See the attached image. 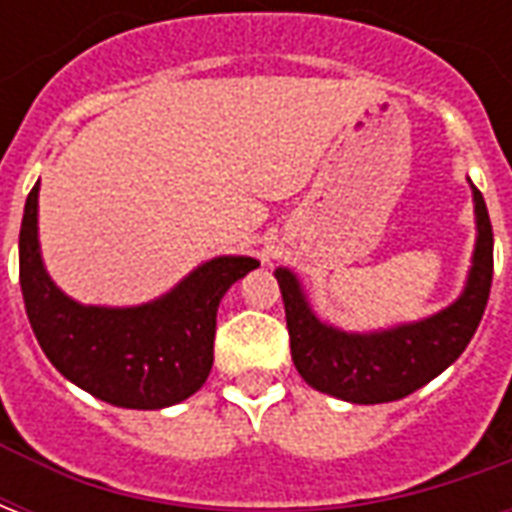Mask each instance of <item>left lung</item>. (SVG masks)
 Listing matches in <instances>:
<instances>
[{"mask_svg": "<svg viewBox=\"0 0 512 512\" xmlns=\"http://www.w3.org/2000/svg\"><path fill=\"white\" fill-rule=\"evenodd\" d=\"M469 186L477 238L466 285L452 304L422 321L376 332H345L315 315L307 290L290 268L279 266L274 271L285 301L290 356L312 389L359 406L392 403L433 381L466 351L480 326L494 279L491 219L483 194L472 180Z\"/></svg>", "mask_w": 512, "mask_h": 512, "instance_id": "left-lung-1", "label": "left lung"}]
</instances>
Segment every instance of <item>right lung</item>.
<instances>
[{"label":"right lung","mask_w":512,"mask_h":512,"mask_svg":"<svg viewBox=\"0 0 512 512\" xmlns=\"http://www.w3.org/2000/svg\"><path fill=\"white\" fill-rule=\"evenodd\" d=\"M38 191L40 180L24 205L18 268L27 318L51 365L84 392L120 408L156 411L194 395L211 373L219 301L260 263L219 255L145 304H82L57 288L43 266Z\"/></svg>","instance_id":"obj_1"}]
</instances>
